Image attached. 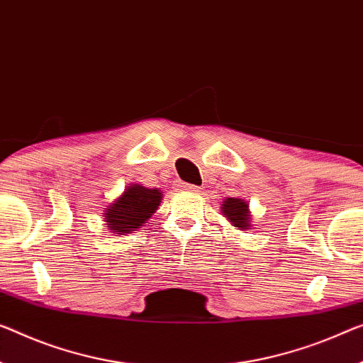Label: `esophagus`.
Returning <instances> with one entry per match:
<instances>
[{
	"label": "esophagus",
	"instance_id": "esophagus-1",
	"mask_svg": "<svg viewBox=\"0 0 363 363\" xmlns=\"http://www.w3.org/2000/svg\"><path fill=\"white\" fill-rule=\"evenodd\" d=\"M180 188L182 189H186V191H199V186H196V185H189V183H182L180 185Z\"/></svg>",
	"mask_w": 363,
	"mask_h": 363
}]
</instances>
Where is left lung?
<instances>
[{
  "label": "left lung",
  "instance_id": "8db88e82",
  "mask_svg": "<svg viewBox=\"0 0 363 363\" xmlns=\"http://www.w3.org/2000/svg\"><path fill=\"white\" fill-rule=\"evenodd\" d=\"M222 213L233 227H238V230H247L252 225L248 203L242 198H227L222 204Z\"/></svg>",
  "mask_w": 363,
  "mask_h": 363
}]
</instances>
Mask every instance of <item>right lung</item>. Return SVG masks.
Here are the masks:
<instances>
[{
    "label": "right lung",
    "instance_id": "add662e5",
    "mask_svg": "<svg viewBox=\"0 0 363 363\" xmlns=\"http://www.w3.org/2000/svg\"><path fill=\"white\" fill-rule=\"evenodd\" d=\"M160 201H162V193L157 188L131 185L120 198L107 206L104 219L111 232L126 235L146 224V220L159 209Z\"/></svg>",
    "mask_w": 363,
    "mask_h": 363
}]
</instances>
